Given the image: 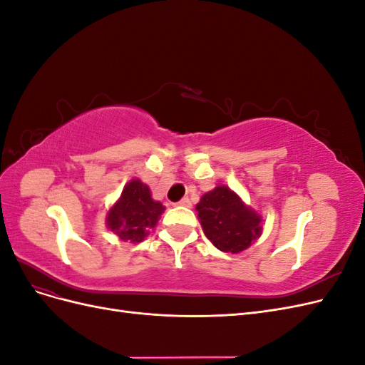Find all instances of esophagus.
I'll return each mask as SVG.
<instances>
[{"instance_id": "1", "label": "esophagus", "mask_w": 365, "mask_h": 365, "mask_svg": "<svg viewBox=\"0 0 365 365\" xmlns=\"http://www.w3.org/2000/svg\"><path fill=\"white\" fill-rule=\"evenodd\" d=\"M178 205H182V207H192V201H190V197L184 196L181 201H178Z\"/></svg>"}]
</instances>
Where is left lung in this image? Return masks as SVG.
Listing matches in <instances>:
<instances>
[{
	"instance_id": "left-lung-1",
	"label": "left lung",
	"mask_w": 365,
	"mask_h": 365,
	"mask_svg": "<svg viewBox=\"0 0 365 365\" xmlns=\"http://www.w3.org/2000/svg\"><path fill=\"white\" fill-rule=\"evenodd\" d=\"M204 235L222 252H240L260 236V216L228 187L219 185L196 205Z\"/></svg>"
}]
</instances>
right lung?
<instances>
[{
  "mask_svg": "<svg viewBox=\"0 0 365 365\" xmlns=\"http://www.w3.org/2000/svg\"><path fill=\"white\" fill-rule=\"evenodd\" d=\"M163 212V204L152 200L149 187L134 180L125 185L118 202L109 210L106 222L120 239L141 242L149 235L148 230L157 225Z\"/></svg>",
  "mask_w": 365,
  "mask_h": 365,
  "instance_id": "1",
  "label": "right lung"
}]
</instances>
